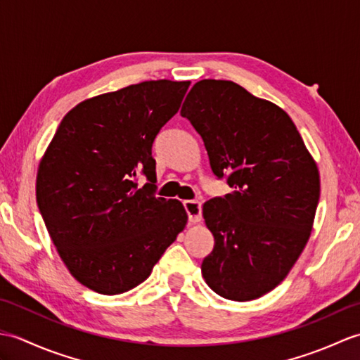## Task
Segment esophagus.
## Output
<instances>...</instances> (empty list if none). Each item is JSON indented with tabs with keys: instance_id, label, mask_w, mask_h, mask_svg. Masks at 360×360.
Returning <instances> with one entry per match:
<instances>
[{
	"instance_id": "obj_1",
	"label": "esophagus",
	"mask_w": 360,
	"mask_h": 360,
	"mask_svg": "<svg viewBox=\"0 0 360 360\" xmlns=\"http://www.w3.org/2000/svg\"><path fill=\"white\" fill-rule=\"evenodd\" d=\"M184 209L187 212L190 223H193V224L195 223H200L201 218H202V215H201V212H202L201 202H198V201H184Z\"/></svg>"
}]
</instances>
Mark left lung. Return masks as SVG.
<instances>
[{
  "instance_id": "obj_1",
  "label": "left lung",
  "mask_w": 360,
  "mask_h": 360,
  "mask_svg": "<svg viewBox=\"0 0 360 360\" xmlns=\"http://www.w3.org/2000/svg\"><path fill=\"white\" fill-rule=\"evenodd\" d=\"M181 116L202 137L212 172L233 188L202 207L215 238L202 277L229 300H255L285 280L309 240L316 160L280 106L231 80L195 83Z\"/></svg>"
}]
</instances>
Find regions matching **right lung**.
I'll return each instance as SVG.
<instances>
[{"label":"right lung","mask_w":360,"mask_h":360,"mask_svg":"<svg viewBox=\"0 0 360 360\" xmlns=\"http://www.w3.org/2000/svg\"><path fill=\"white\" fill-rule=\"evenodd\" d=\"M190 82L150 80L80 102L38 165L37 204L53 246L83 286L116 295L148 278L187 224L179 201L156 198L151 145ZM142 171L150 181L134 182Z\"/></svg>","instance_id":"add662e5"}]
</instances>
